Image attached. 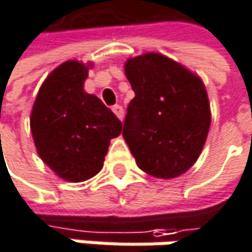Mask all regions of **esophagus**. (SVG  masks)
Here are the masks:
<instances>
[{"instance_id": "34e87169", "label": "esophagus", "mask_w": 252, "mask_h": 252, "mask_svg": "<svg viewBox=\"0 0 252 252\" xmlns=\"http://www.w3.org/2000/svg\"><path fill=\"white\" fill-rule=\"evenodd\" d=\"M112 110H113V113L122 121V118H124V109H122V106H119V104H115L113 107H112Z\"/></svg>"}]
</instances>
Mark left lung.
I'll use <instances>...</instances> for the list:
<instances>
[{"label": "left lung", "mask_w": 252, "mask_h": 252, "mask_svg": "<svg viewBox=\"0 0 252 252\" xmlns=\"http://www.w3.org/2000/svg\"><path fill=\"white\" fill-rule=\"evenodd\" d=\"M136 97L127 107L122 136L140 170L174 179L198 159L211 113L202 81L177 62L148 53L125 63Z\"/></svg>", "instance_id": "8db88e82"}]
</instances>
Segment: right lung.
Masks as SVG:
<instances>
[{
  "mask_svg": "<svg viewBox=\"0 0 252 252\" xmlns=\"http://www.w3.org/2000/svg\"><path fill=\"white\" fill-rule=\"evenodd\" d=\"M88 67L64 62L41 85L31 115V131L41 159L62 179L84 182L95 176L110 139L122 124L103 101L84 91Z\"/></svg>",
  "mask_w": 252,
  "mask_h": 252,
  "instance_id": "right-lung-1",
  "label": "right lung"
}]
</instances>
